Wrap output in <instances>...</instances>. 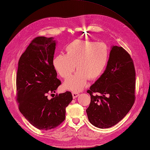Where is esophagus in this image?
Returning <instances> with one entry per match:
<instances>
[{"label": "esophagus", "instance_id": "esophagus-1", "mask_svg": "<svg viewBox=\"0 0 150 150\" xmlns=\"http://www.w3.org/2000/svg\"><path fill=\"white\" fill-rule=\"evenodd\" d=\"M72 96H73V98H76L78 96V95L79 94L78 92H72Z\"/></svg>", "mask_w": 150, "mask_h": 150}]
</instances>
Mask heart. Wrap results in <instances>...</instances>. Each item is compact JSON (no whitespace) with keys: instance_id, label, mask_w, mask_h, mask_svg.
<instances>
[{"instance_id":"obj_1","label":"heart","mask_w":150,"mask_h":150,"mask_svg":"<svg viewBox=\"0 0 150 150\" xmlns=\"http://www.w3.org/2000/svg\"><path fill=\"white\" fill-rule=\"evenodd\" d=\"M66 54H58L53 59V66L62 78H69L75 70L78 71L64 82V87L75 92L82 90L88 79L94 80L105 69L110 56L106 44L88 40L76 39L66 47Z\"/></svg>"}]
</instances>
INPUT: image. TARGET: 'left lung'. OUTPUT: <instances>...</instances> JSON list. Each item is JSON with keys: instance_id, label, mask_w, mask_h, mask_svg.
<instances>
[{"instance_id": "1", "label": "left lung", "mask_w": 150, "mask_h": 150, "mask_svg": "<svg viewBox=\"0 0 150 150\" xmlns=\"http://www.w3.org/2000/svg\"><path fill=\"white\" fill-rule=\"evenodd\" d=\"M136 72L132 58L122 47H112L106 69L87 93L89 122L99 128L116 125L135 101Z\"/></svg>"}]
</instances>
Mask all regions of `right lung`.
Here are the masks:
<instances>
[{
  "label": "right lung",
  "instance_id": "add662e5",
  "mask_svg": "<svg viewBox=\"0 0 150 150\" xmlns=\"http://www.w3.org/2000/svg\"><path fill=\"white\" fill-rule=\"evenodd\" d=\"M56 40L39 36L22 54L16 75L19 110L31 125L42 130L54 129L66 118V108L72 100L70 91L54 94L61 81L53 66Z\"/></svg>",
  "mask_w": 150,
  "mask_h": 150
}]
</instances>
